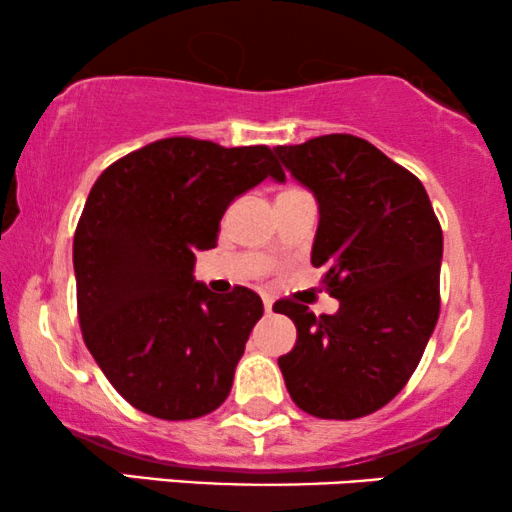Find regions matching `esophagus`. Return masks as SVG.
<instances>
[{"instance_id":"esophagus-1","label":"esophagus","mask_w":512,"mask_h":512,"mask_svg":"<svg viewBox=\"0 0 512 512\" xmlns=\"http://www.w3.org/2000/svg\"><path fill=\"white\" fill-rule=\"evenodd\" d=\"M271 309H274V300H271V297H264V312L271 314Z\"/></svg>"}]
</instances>
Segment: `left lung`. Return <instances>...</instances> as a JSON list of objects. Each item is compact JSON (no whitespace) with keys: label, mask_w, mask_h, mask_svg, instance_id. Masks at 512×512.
<instances>
[{"label":"left lung","mask_w":512,"mask_h":512,"mask_svg":"<svg viewBox=\"0 0 512 512\" xmlns=\"http://www.w3.org/2000/svg\"><path fill=\"white\" fill-rule=\"evenodd\" d=\"M274 151L319 203L312 264L340 300L321 316L274 304L297 328L278 366L302 411L368 416L409 383L437 326L442 226L420 179L366 139L326 134Z\"/></svg>","instance_id":"left-lung-1"}]
</instances>
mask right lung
Instances as JSON below:
<instances>
[{"instance_id": "add662e5", "label": "right lung", "mask_w": 512, "mask_h": 512, "mask_svg": "<svg viewBox=\"0 0 512 512\" xmlns=\"http://www.w3.org/2000/svg\"><path fill=\"white\" fill-rule=\"evenodd\" d=\"M267 177V146L224 148L172 137L127 153L89 191L73 241L84 345L134 409L191 420L224 404L264 307L255 290L226 297L193 278L217 245L231 200Z\"/></svg>"}]
</instances>
